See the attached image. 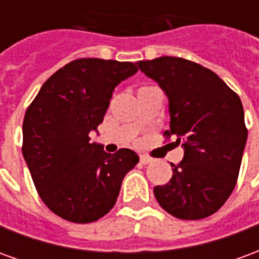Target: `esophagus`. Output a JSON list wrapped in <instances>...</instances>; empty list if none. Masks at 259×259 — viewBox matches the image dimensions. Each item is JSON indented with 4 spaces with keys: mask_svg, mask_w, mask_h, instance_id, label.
Here are the masks:
<instances>
[{
    "mask_svg": "<svg viewBox=\"0 0 259 259\" xmlns=\"http://www.w3.org/2000/svg\"><path fill=\"white\" fill-rule=\"evenodd\" d=\"M140 162L143 165H148V163L154 162V158L148 157V155H140Z\"/></svg>",
    "mask_w": 259,
    "mask_h": 259,
    "instance_id": "esophagus-1",
    "label": "esophagus"
}]
</instances>
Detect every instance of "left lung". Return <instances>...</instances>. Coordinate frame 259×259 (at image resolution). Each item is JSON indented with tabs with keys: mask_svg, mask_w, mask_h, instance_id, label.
Listing matches in <instances>:
<instances>
[{
	"mask_svg": "<svg viewBox=\"0 0 259 259\" xmlns=\"http://www.w3.org/2000/svg\"><path fill=\"white\" fill-rule=\"evenodd\" d=\"M137 66L169 98L168 140L185 148L172 165V179L155 186L154 195L172 217L195 221L211 217L226 202L239 178L247 141L240 97L217 73L189 59L161 57Z\"/></svg>",
	"mask_w": 259,
	"mask_h": 259,
	"instance_id": "obj_1",
	"label": "left lung"
}]
</instances>
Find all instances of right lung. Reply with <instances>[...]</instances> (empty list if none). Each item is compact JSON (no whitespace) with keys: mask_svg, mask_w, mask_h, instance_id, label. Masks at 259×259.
<instances>
[{"mask_svg":"<svg viewBox=\"0 0 259 259\" xmlns=\"http://www.w3.org/2000/svg\"><path fill=\"white\" fill-rule=\"evenodd\" d=\"M136 72L132 62L74 59L42 84L26 109L23 157L42 202L65 221L90 223L107 215L139 162L129 148L107 154L89 137L102 122L113 89Z\"/></svg>","mask_w":259,"mask_h":259,"instance_id":"add662e5","label":"right lung"}]
</instances>
